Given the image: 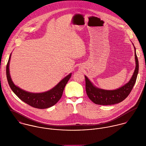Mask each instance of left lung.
Here are the masks:
<instances>
[{
    "instance_id": "1",
    "label": "left lung",
    "mask_w": 146,
    "mask_h": 146,
    "mask_svg": "<svg viewBox=\"0 0 146 146\" xmlns=\"http://www.w3.org/2000/svg\"><path fill=\"white\" fill-rule=\"evenodd\" d=\"M134 48L135 60V68L134 73L130 80L119 88L115 90H105L97 88L90 81L86 76H85L86 92L89 99L93 103L100 105L116 104L124 101L129 96L135 83L139 71L138 60L134 45Z\"/></svg>"
}]
</instances>
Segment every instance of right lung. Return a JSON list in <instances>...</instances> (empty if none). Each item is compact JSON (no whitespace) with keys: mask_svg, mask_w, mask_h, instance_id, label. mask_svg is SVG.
I'll list each match as a JSON object with an SVG mask.
<instances>
[{"mask_svg":"<svg viewBox=\"0 0 146 146\" xmlns=\"http://www.w3.org/2000/svg\"><path fill=\"white\" fill-rule=\"evenodd\" d=\"M11 54L12 53L10 54L9 58L6 67V75L9 86L13 93L21 101L35 108L45 109L56 104L61 99L62 96L64 88L70 79L72 74H69L54 87L49 90L42 93L29 92L22 89L16 85L12 80L9 72V62Z\"/></svg>","mask_w":146,"mask_h":146,"instance_id":"obj_1","label":"right lung"}]
</instances>
